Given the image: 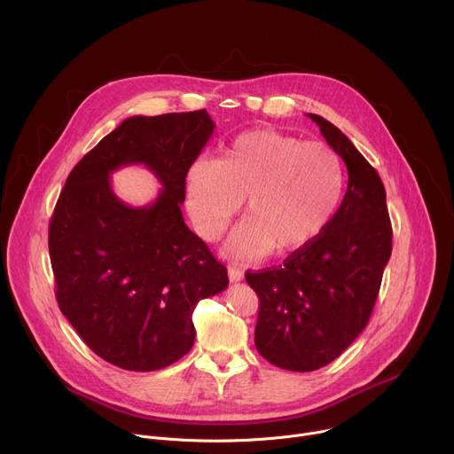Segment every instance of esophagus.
Returning <instances> with one entry per match:
<instances>
[{"label": "esophagus", "instance_id": "esophagus-1", "mask_svg": "<svg viewBox=\"0 0 454 454\" xmlns=\"http://www.w3.org/2000/svg\"><path fill=\"white\" fill-rule=\"evenodd\" d=\"M228 277H230V280L231 282H239V280H242V271L239 270V268H235V266H230L228 268Z\"/></svg>", "mask_w": 454, "mask_h": 454}]
</instances>
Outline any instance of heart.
Returning <instances> with one entry per match:
<instances>
[{
  "label": "heart",
  "mask_w": 454,
  "mask_h": 454,
  "mask_svg": "<svg viewBox=\"0 0 454 454\" xmlns=\"http://www.w3.org/2000/svg\"><path fill=\"white\" fill-rule=\"evenodd\" d=\"M344 190L339 155L270 129L233 137L217 160L197 159L186 174V200L200 235L215 239L246 199V217L230 239L239 257L295 252L333 217Z\"/></svg>",
  "instance_id": "1"
}]
</instances>
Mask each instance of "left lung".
Here are the masks:
<instances>
[{
	"label": "left lung",
	"instance_id": "left-lung-1",
	"mask_svg": "<svg viewBox=\"0 0 454 454\" xmlns=\"http://www.w3.org/2000/svg\"><path fill=\"white\" fill-rule=\"evenodd\" d=\"M348 167L340 208L280 266L246 273L259 297L257 351L273 365L315 371L367 325L391 257V221L380 176L332 122L308 114Z\"/></svg>",
	"mask_w": 454,
	"mask_h": 454
}]
</instances>
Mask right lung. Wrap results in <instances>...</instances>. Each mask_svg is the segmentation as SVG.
Returning <instances> with one entry per match:
<instances>
[{
  "instance_id": "add662e5",
  "label": "right lung",
  "mask_w": 454,
  "mask_h": 454,
  "mask_svg": "<svg viewBox=\"0 0 454 454\" xmlns=\"http://www.w3.org/2000/svg\"><path fill=\"white\" fill-rule=\"evenodd\" d=\"M215 122L206 110L136 115L70 172L49 228L61 313L103 360L157 371L184 356L200 299L226 290L228 271L183 219L186 174ZM145 163L163 184L148 207L116 199L109 174Z\"/></svg>"
}]
</instances>
